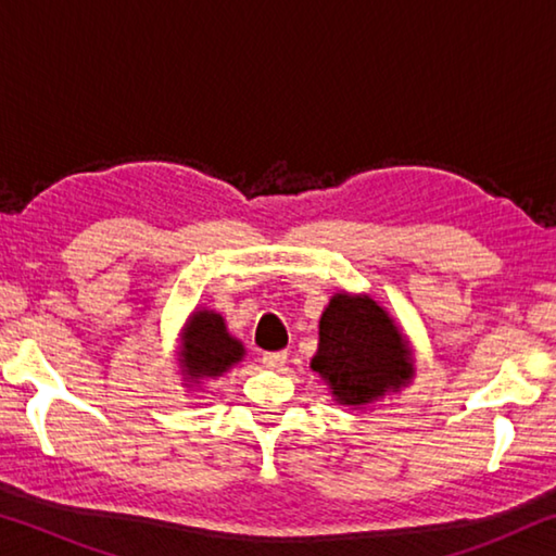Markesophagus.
I'll return each instance as SVG.
<instances>
[{"label":"esophagus","mask_w":556,"mask_h":556,"mask_svg":"<svg viewBox=\"0 0 556 556\" xmlns=\"http://www.w3.org/2000/svg\"><path fill=\"white\" fill-rule=\"evenodd\" d=\"M262 363L267 365L271 370H279L281 365L287 363V351H275V353H265L262 355Z\"/></svg>","instance_id":"1"}]
</instances>
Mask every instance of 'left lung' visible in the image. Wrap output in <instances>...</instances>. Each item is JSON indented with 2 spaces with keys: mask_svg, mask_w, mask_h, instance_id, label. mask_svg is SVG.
I'll return each instance as SVG.
<instances>
[{
  "mask_svg": "<svg viewBox=\"0 0 556 556\" xmlns=\"http://www.w3.org/2000/svg\"><path fill=\"white\" fill-rule=\"evenodd\" d=\"M312 368L341 404H370L412 375L409 348L388 312L370 296L336 294L318 324Z\"/></svg>",
  "mask_w": 556,
  "mask_h": 556,
  "instance_id": "1",
  "label": "left lung"
}]
</instances>
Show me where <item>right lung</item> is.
Segmentation results:
<instances>
[{"label": "right lung", "instance_id": "add662e5", "mask_svg": "<svg viewBox=\"0 0 556 556\" xmlns=\"http://www.w3.org/2000/svg\"><path fill=\"white\" fill-rule=\"evenodd\" d=\"M244 348L225 331L223 316L213 312H199L191 316L184 333V372L191 380L220 378L240 361Z\"/></svg>", "mask_w": 556, "mask_h": 556}]
</instances>
